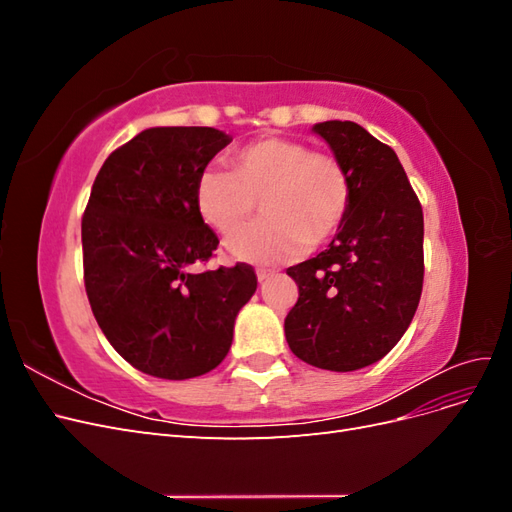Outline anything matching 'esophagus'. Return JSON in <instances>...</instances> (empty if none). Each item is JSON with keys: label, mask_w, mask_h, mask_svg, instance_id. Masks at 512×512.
Instances as JSON below:
<instances>
[{"label": "esophagus", "mask_w": 512, "mask_h": 512, "mask_svg": "<svg viewBox=\"0 0 512 512\" xmlns=\"http://www.w3.org/2000/svg\"><path fill=\"white\" fill-rule=\"evenodd\" d=\"M275 271H271V269H258L256 271V275H258V282H265V280H269V277L273 275Z\"/></svg>", "instance_id": "34e87169"}]
</instances>
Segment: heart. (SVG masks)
<instances>
[{
    "instance_id": "obj_1",
    "label": "heart",
    "mask_w": 512,
    "mask_h": 512,
    "mask_svg": "<svg viewBox=\"0 0 512 512\" xmlns=\"http://www.w3.org/2000/svg\"><path fill=\"white\" fill-rule=\"evenodd\" d=\"M194 200L207 226L220 235L233 232L226 239L232 258L252 265H280L299 258L307 247L327 243L342 228L352 185L348 170L331 153L269 136L239 149L232 170H200ZM256 202L261 203L266 222L244 229Z\"/></svg>"
}]
</instances>
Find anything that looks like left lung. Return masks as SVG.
Instances as JSON below:
<instances>
[{
	"label": "left lung",
	"mask_w": 512,
	"mask_h": 512,
	"mask_svg": "<svg viewBox=\"0 0 512 512\" xmlns=\"http://www.w3.org/2000/svg\"><path fill=\"white\" fill-rule=\"evenodd\" d=\"M352 185L350 209L324 252L286 273L299 299L284 320L290 350L331 371L380 361L406 333L423 290V209L397 153L354 121H322Z\"/></svg>",
	"instance_id": "obj_1"
}]
</instances>
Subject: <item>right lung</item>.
<instances>
[{
  "mask_svg": "<svg viewBox=\"0 0 512 512\" xmlns=\"http://www.w3.org/2000/svg\"><path fill=\"white\" fill-rule=\"evenodd\" d=\"M232 138L149 128L102 164L83 213L85 290L102 333L132 367L188 380L218 367L256 292L245 262L192 271L218 250L196 211V179Z\"/></svg>",
  "mask_w": 512,
  "mask_h": 512,
  "instance_id": "add662e5",
  "label": "right lung"
}]
</instances>
